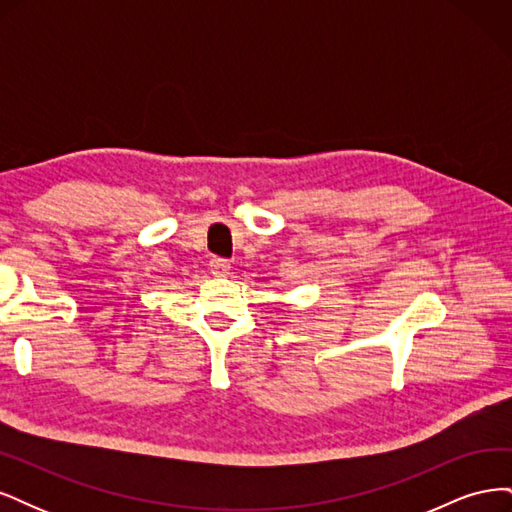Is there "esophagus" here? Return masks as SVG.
<instances>
[{
	"mask_svg": "<svg viewBox=\"0 0 512 512\" xmlns=\"http://www.w3.org/2000/svg\"><path fill=\"white\" fill-rule=\"evenodd\" d=\"M209 269L213 275H226L230 271V262L226 258H220V256H213L209 260Z\"/></svg>",
	"mask_w": 512,
	"mask_h": 512,
	"instance_id": "1",
	"label": "esophagus"
}]
</instances>
